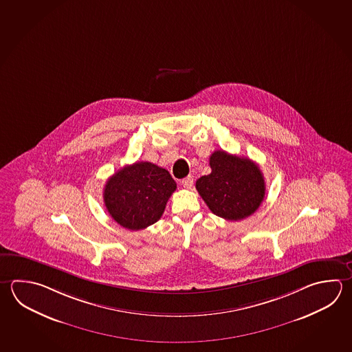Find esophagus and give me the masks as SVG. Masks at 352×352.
Listing matches in <instances>:
<instances>
[{"mask_svg": "<svg viewBox=\"0 0 352 352\" xmlns=\"http://www.w3.org/2000/svg\"><path fill=\"white\" fill-rule=\"evenodd\" d=\"M180 184L184 186V188H186V189H190V188L192 186V177L189 175V177H186V178H184V179H182Z\"/></svg>", "mask_w": 352, "mask_h": 352, "instance_id": "1", "label": "esophagus"}]
</instances>
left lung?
<instances>
[{"label":"left lung","mask_w":352,"mask_h":352,"mask_svg":"<svg viewBox=\"0 0 352 352\" xmlns=\"http://www.w3.org/2000/svg\"><path fill=\"white\" fill-rule=\"evenodd\" d=\"M209 164L212 173L200 177L195 188L215 215L236 221L258 210L265 197V182L256 163L217 151Z\"/></svg>","instance_id":"left-lung-1"}]
</instances>
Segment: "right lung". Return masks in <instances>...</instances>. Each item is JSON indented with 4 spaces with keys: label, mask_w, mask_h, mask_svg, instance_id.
<instances>
[{
    "label": "right lung",
    "mask_w": 352,
    "mask_h": 352,
    "mask_svg": "<svg viewBox=\"0 0 352 352\" xmlns=\"http://www.w3.org/2000/svg\"><path fill=\"white\" fill-rule=\"evenodd\" d=\"M177 183L164 168L149 162L123 166L107 180L103 199L120 226L140 230L160 219Z\"/></svg>",
    "instance_id": "add662e5"
}]
</instances>
